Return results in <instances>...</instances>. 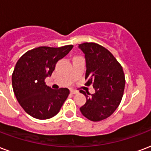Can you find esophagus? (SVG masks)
<instances>
[{"label": "esophagus", "instance_id": "esophagus-1", "mask_svg": "<svg viewBox=\"0 0 151 151\" xmlns=\"http://www.w3.org/2000/svg\"><path fill=\"white\" fill-rule=\"evenodd\" d=\"M70 93H72V94H76V93H78V91H76V90H70Z\"/></svg>", "mask_w": 151, "mask_h": 151}]
</instances>
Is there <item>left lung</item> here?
<instances>
[{
	"instance_id": "left-lung-1",
	"label": "left lung",
	"mask_w": 151,
	"mask_h": 151,
	"mask_svg": "<svg viewBox=\"0 0 151 151\" xmlns=\"http://www.w3.org/2000/svg\"><path fill=\"white\" fill-rule=\"evenodd\" d=\"M78 48L86 58V85L93 84L95 89L90 96L81 90L86 102L80 110L90 121H101L110 117L121 102L126 83L123 70L112 53L100 45L86 42Z\"/></svg>"
}]
</instances>
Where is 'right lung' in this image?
I'll list each match as a JSON object with an SVG mask.
<instances>
[{
    "label": "right lung",
    "mask_w": 151,
    "mask_h": 151,
    "mask_svg": "<svg viewBox=\"0 0 151 151\" xmlns=\"http://www.w3.org/2000/svg\"><path fill=\"white\" fill-rule=\"evenodd\" d=\"M73 47L72 45L59 48L41 46L26 52L17 61L12 85L17 100L28 114L44 120L60 111L70 90L67 88L53 90L45 85V79L51 76L56 63Z\"/></svg>",
    "instance_id": "1"
}]
</instances>
